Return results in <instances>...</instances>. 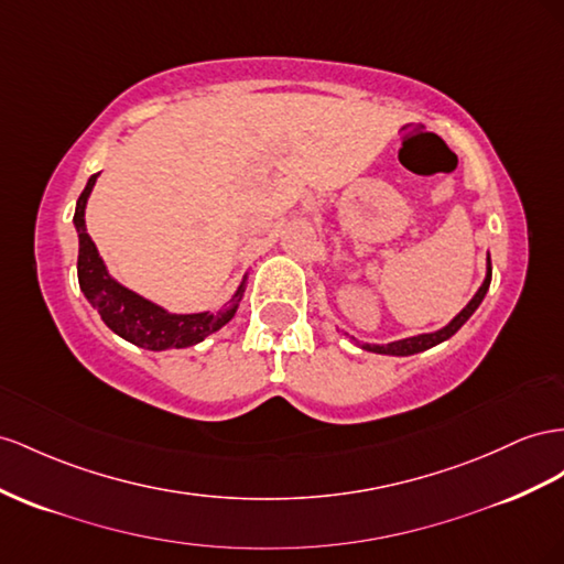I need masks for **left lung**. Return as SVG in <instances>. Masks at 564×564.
<instances>
[{"instance_id": "1", "label": "left lung", "mask_w": 564, "mask_h": 564, "mask_svg": "<svg viewBox=\"0 0 564 564\" xmlns=\"http://www.w3.org/2000/svg\"><path fill=\"white\" fill-rule=\"evenodd\" d=\"M489 284H491V258H489V263H486V280L479 286V292L475 294V299H471L458 315L451 319V323L444 329L432 332V334H417V337H408V339L391 341V344H384V346L362 344V348H365V351L387 354V356H413V354H420V351H427V348H432V346H436L441 341H446L448 337H453V334L467 323L469 315L479 308V303L484 301L486 292H489Z\"/></svg>"}]
</instances>
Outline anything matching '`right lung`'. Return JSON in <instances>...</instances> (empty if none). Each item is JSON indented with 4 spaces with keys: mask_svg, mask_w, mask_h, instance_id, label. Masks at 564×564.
I'll use <instances>...</instances> for the list:
<instances>
[{
    "mask_svg": "<svg viewBox=\"0 0 564 564\" xmlns=\"http://www.w3.org/2000/svg\"><path fill=\"white\" fill-rule=\"evenodd\" d=\"M97 182V175L87 180L83 194L75 206V230H78L80 249H78V282L87 301L93 303L106 327L113 329L118 337H123L137 346H144L149 351H165V348H187L204 341L208 334L218 332L227 325L237 313L245 282L239 284L235 299L225 308L216 313H192L175 315L163 311L156 303L142 299L140 294L130 292L128 286L118 284L99 258L93 237L87 235L85 227V206Z\"/></svg>",
    "mask_w": 564,
    "mask_h": 564,
    "instance_id": "right-lung-1",
    "label": "right lung"
}]
</instances>
